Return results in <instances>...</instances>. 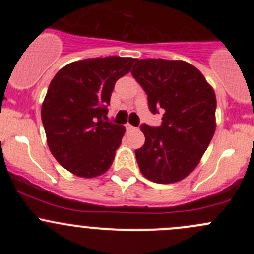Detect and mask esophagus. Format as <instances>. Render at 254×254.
I'll list each match as a JSON object with an SVG mask.
<instances>
[{
	"instance_id": "1",
	"label": "esophagus",
	"mask_w": 254,
	"mask_h": 254,
	"mask_svg": "<svg viewBox=\"0 0 254 254\" xmlns=\"http://www.w3.org/2000/svg\"><path fill=\"white\" fill-rule=\"evenodd\" d=\"M125 127H127V131H132V130H135V129H136V127H132V125H131V124H129V123H127V124L125 125Z\"/></svg>"
}]
</instances>
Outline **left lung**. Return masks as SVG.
<instances>
[{"mask_svg": "<svg viewBox=\"0 0 254 254\" xmlns=\"http://www.w3.org/2000/svg\"><path fill=\"white\" fill-rule=\"evenodd\" d=\"M131 73L147 94L148 108L163 111L161 127L142 124L145 143L135 151L151 182L176 183L194 171L214 136L216 97L203 73L183 60L136 59Z\"/></svg>", "mask_w": 254, "mask_h": 254, "instance_id": "8db88e82", "label": "left lung"}]
</instances>
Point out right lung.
<instances>
[{"instance_id": "right-lung-1", "label": "right lung", "mask_w": 254, "mask_h": 254, "mask_svg": "<svg viewBox=\"0 0 254 254\" xmlns=\"http://www.w3.org/2000/svg\"><path fill=\"white\" fill-rule=\"evenodd\" d=\"M135 59L107 56L75 61L61 68L42 106L48 146L75 176L93 178L112 166L125 127L108 122L112 92Z\"/></svg>"}]
</instances>
